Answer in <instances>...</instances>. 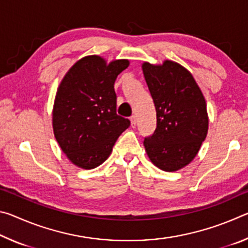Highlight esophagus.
Instances as JSON below:
<instances>
[{
  "label": "esophagus",
  "mask_w": 248,
  "mask_h": 248,
  "mask_svg": "<svg viewBox=\"0 0 248 248\" xmlns=\"http://www.w3.org/2000/svg\"><path fill=\"white\" fill-rule=\"evenodd\" d=\"M130 121H131V127L134 128L137 125V117L136 116H131L130 117Z\"/></svg>",
  "instance_id": "obj_1"
}]
</instances>
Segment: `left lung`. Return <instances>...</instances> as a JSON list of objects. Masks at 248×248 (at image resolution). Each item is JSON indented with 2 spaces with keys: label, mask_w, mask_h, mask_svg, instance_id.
<instances>
[{
  "label": "left lung",
  "mask_w": 248,
  "mask_h": 248,
  "mask_svg": "<svg viewBox=\"0 0 248 248\" xmlns=\"http://www.w3.org/2000/svg\"><path fill=\"white\" fill-rule=\"evenodd\" d=\"M142 70L156 110V128L144 148L155 166L175 171L189 164L207 137V105L192 75L176 62H145Z\"/></svg>",
  "instance_id": "obj_1"
}]
</instances>
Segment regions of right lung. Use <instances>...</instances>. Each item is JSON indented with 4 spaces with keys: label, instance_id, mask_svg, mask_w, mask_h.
<instances>
[{
    "label": "right lung",
    "instance_id": "right-lung-1",
    "mask_svg": "<svg viewBox=\"0 0 248 248\" xmlns=\"http://www.w3.org/2000/svg\"><path fill=\"white\" fill-rule=\"evenodd\" d=\"M128 60L106 64L90 56L78 61L59 86L54 99L52 125L60 148L73 164L85 170L108 158L117 139L130 120L117 115L114 84Z\"/></svg>",
    "mask_w": 248,
    "mask_h": 248
}]
</instances>
